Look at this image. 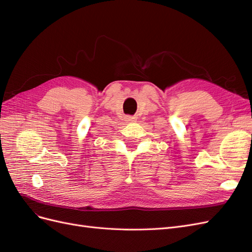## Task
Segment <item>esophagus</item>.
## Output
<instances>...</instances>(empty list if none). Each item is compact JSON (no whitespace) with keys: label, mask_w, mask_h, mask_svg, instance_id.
<instances>
[{"label":"esophagus","mask_w":252,"mask_h":252,"mask_svg":"<svg viewBox=\"0 0 252 252\" xmlns=\"http://www.w3.org/2000/svg\"><path fill=\"white\" fill-rule=\"evenodd\" d=\"M126 120V122H129V123H130V122H135L136 121V118L135 117H126L125 118Z\"/></svg>","instance_id":"1"}]
</instances>
